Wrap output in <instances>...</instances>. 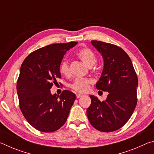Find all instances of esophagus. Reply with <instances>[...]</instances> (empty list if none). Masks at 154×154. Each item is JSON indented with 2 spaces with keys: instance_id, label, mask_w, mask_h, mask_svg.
Segmentation results:
<instances>
[{
  "instance_id": "34e87169",
  "label": "esophagus",
  "mask_w": 154,
  "mask_h": 154,
  "mask_svg": "<svg viewBox=\"0 0 154 154\" xmlns=\"http://www.w3.org/2000/svg\"><path fill=\"white\" fill-rule=\"evenodd\" d=\"M83 95L82 94H76V97L77 98H79L80 97H82V96H83Z\"/></svg>"
}]
</instances>
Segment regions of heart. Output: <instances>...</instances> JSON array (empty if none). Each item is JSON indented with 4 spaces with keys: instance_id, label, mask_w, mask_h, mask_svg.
Returning a JSON list of instances; mask_svg holds the SVG:
<instances>
[{
    "instance_id": "b5f03b06",
    "label": "heart",
    "mask_w": 154,
    "mask_h": 154,
    "mask_svg": "<svg viewBox=\"0 0 154 154\" xmlns=\"http://www.w3.org/2000/svg\"><path fill=\"white\" fill-rule=\"evenodd\" d=\"M77 56L89 67L92 66L96 62L94 53L89 48H83L79 49L77 52ZM60 72L65 76L69 75V64L66 60H62L60 64ZM90 83L91 80L88 78H77L70 85V88L78 92H85L89 89Z\"/></svg>"
}]
</instances>
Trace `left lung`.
I'll return each instance as SVG.
<instances>
[{"instance_id": "obj_1", "label": "left lung", "mask_w": 154, "mask_h": 154, "mask_svg": "<svg viewBox=\"0 0 154 154\" xmlns=\"http://www.w3.org/2000/svg\"><path fill=\"white\" fill-rule=\"evenodd\" d=\"M91 43L104 60L103 71L96 87L109 94L103 101L90 96L92 103L87 109L88 118L99 131L113 132L124 126L133 113L137 103L138 77L124 49L100 41Z\"/></svg>"}]
</instances>
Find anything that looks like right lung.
I'll return each mask as SVG.
<instances>
[{"label":"right lung","mask_w":154,"mask_h":154,"mask_svg":"<svg viewBox=\"0 0 154 154\" xmlns=\"http://www.w3.org/2000/svg\"><path fill=\"white\" fill-rule=\"evenodd\" d=\"M77 42L55 43L30 54L23 62L17 82L20 108L27 122L44 132L58 130L66 122L76 99L64 90L52 95L50 89L61 78L60 64L66 52Z\"/></svg>","instance_id":"obj_1"}]
</instances>
